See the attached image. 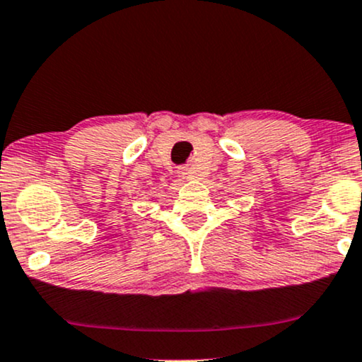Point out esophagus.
I'll return each instance as SVG.
<instances>
[{"instance_id": "esophagus-1", "label": "esophagus", "mask_w": 362, "mask_h": 362, "mask_svg": "<svg viewBox=\"0 0 362 362\" xmlns=\"http://www.w3.org/2000/svg\"><path fill=\"white\" fill-rule=\"evenodd\" d=\"M178 172H180V175H182V177H187V175H189V170H187V168H180V170H178Z\"/></svg>"}]
</instances>
